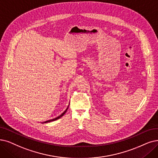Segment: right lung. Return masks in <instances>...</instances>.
<instances>
[{
	"label": "right lung",
	"mask_w": 158,
	"mask_h": 158,
	"mask_svg": "<svg viewBox=\"0 0 158 158\" xmlns=\"http://www.w3.org/2000/svg\"><path fill=\"white\" fill-rule=\"evenodd\" d=\"M68 107H69V106H68ZM68 107H67V108L65 110V111H64V113H61V114L60 116H58V117H56V118H52V119L48 120V121H45V122H44V123H49V122H51V121H56V120H57V119L61 118V117L63 115H64L65 114V113H66V111H67V109H68Z\"/></svg>",
	"instance_id": "obj_1"
}]
</instances>
